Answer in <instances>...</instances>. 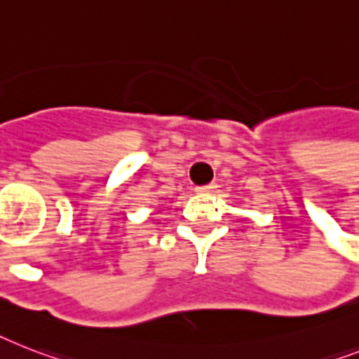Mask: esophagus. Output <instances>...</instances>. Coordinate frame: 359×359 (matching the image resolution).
Wrapping results in <instances>:
<instances>
[{"mask_svg": "<svg viewBox=\"0 0 359 359\" xmlns=\"http://www.w3.org/2000/svg\"><path fill=\"white\" fill-rule=\"evenodd\" d=\"M214 189H215V184H206V186H197L195 191H197V194H212Z\"/></svg>", "mask_w": 359, "mask_h": 359, "instance_id": "34e87169", "label": "esophagus"}]
</instances>
